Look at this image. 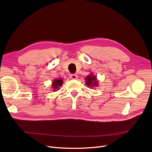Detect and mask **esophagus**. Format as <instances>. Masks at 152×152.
I'll return each instance as SVG.
<instances>
[{"instance_id": "34e87169", "label": "esophagus", "mask_w": 152, "mask_h": 152, "mask_svg": "<svg viewBox=\"0 0 152 152\" xmlns=\"http://www.w3.org/2000/svg\"><path fill=\"white\" fill-rule=\"evenodd\" d=\"M70 78L71 79L75 80V79H78V76H77V75H75V74H72V75H70Z\"/></svg>"}]
</instances>
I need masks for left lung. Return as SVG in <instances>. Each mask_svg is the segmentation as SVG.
<instances>
[{
  "mask_svg": "<svg viewBox=\"0 0 152 152\" xmlns=\"http://www.w3.org/2000/svg\"><path fill=\"white\" fill-rule=\"evenodd\" d=\"M86 84L88 87H93L94 86H97L98 84V80L96 76L93 75V74H90L88 76L86 77Z\"/></svg>",
  "mask_w": 152,
  "mask_h": 152,
  "instance_id": "1",
  "label": "left lung"
}]
</instances>
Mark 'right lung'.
<instances>
[{"mask_svg":"<svg viewBox=\"0 0 152 152\" xmlns=\"http://www.w3.org/2000/svg\"><path fill=\"white\" fill-rule=\"evenodd\" d=\"M63 84V80L62 79H55L54 80V81L53 82L52 84V87L53 91H56L57 90H58Z\"/></svg>","mask_w":152,"mask_h":152,"instance_id":"right-lung-1","label":"right lung"}]
</instances>
